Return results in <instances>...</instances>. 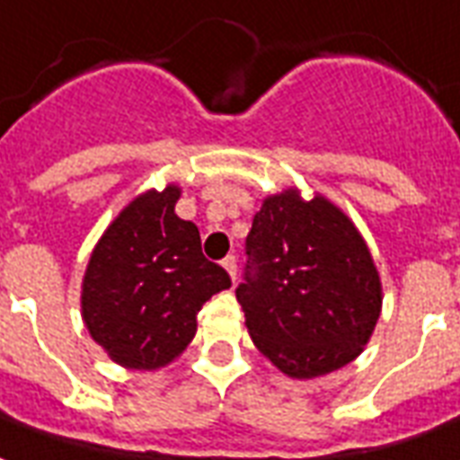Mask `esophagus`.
<instances>
[{
    "label": "esophagus",
    "instance_id": "34e87169",
    "mask_svg": "<svg viewBox=\"0 0 460 460\" xmlns=\"http://www.w3.org/2000/svg\"><path fill=\"white\" fill-rule=\"evenodd\" d=\"M223 267H226L227 274H230V279H237V260H234V254H227L226 260H223Z\"/></svg>",
    "mask_w": 460,
    "mask_h": 460
}]
</instances>
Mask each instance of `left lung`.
Instances as JSON below:
<instances>
[{"label":"left lung","instance_id":"left-lung-1","mask_svg":"<svg viewBox=\"0 0 460 460\" xmlns=\"http://www.w3.org/2000/svg\"><path fill=\"white\" fill-rule=\"evenodd\" d=\"M234 296L257 350L296 380L341 370L363 353L382 311L367 243L326 196L299 189L264 198L247 234Z\"/></svg>","mask_w":460,"mask_h":460}]
</instances>
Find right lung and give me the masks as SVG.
<instances>
[{
    "label": "right lung",
    "mask_w": 460,
    "mask_h": 460,
    "mask_svg": "<svg viewBox=\"0 0 460 460\" xmlns=\"http://www.w3.org/2000/svg\"><path fill=\"white\" fill-rule=\"evenodd\" d=\"M181 189H149L107 226L83 277L80 311L102 350L129 370L173 363L196 336V316L230 289L227 271L200 252V233L176 216Z\"/></svg>",
    "instance_id": "1"
}]
</instances>
